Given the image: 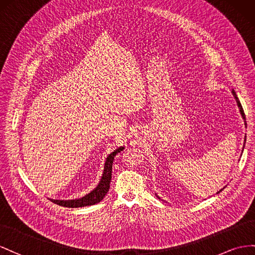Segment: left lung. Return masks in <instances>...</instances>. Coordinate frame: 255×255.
Masks as SVG:
<instances>
[{
  "label": "left lung",
  "mask_w": 255,
  "mask_h": 255,
  "mask_svg": "<svg viewBox=\"0 0 255 255\" xmlns=\"http://www.w3.org/2000/svg\"><path fill=\"white\" fill-rule=\"evenodd\" d=\"M232 94H233V96H234V98H235V100H236V103H237V106H238V108H239V112H241V115H242V118L244 119V123H245V126H246V128H247V122H246V116H245V112H244V109H243V107H242V105H241V101H239V99H238V97H237V95H236V93H235V91L234 90H232ZM245 144H246V136H245ZM244 147H245V145H244ZM243 150H244V148H243ZM223 190V188L221 189V190H219L218 191L217 193H220L221 191ZM157 195V194H156ZM158 196V199H160L159 198V195H157Z\"/></svg>",
  "instance_id": "8db88e82"
}]
</instances>
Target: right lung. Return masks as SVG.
Returning <instances> with one entry per match:
<instances>
[{"label":"right lung","instance_id":"1","mask_svg":"<svg viewBox=\"0 0 255 255\" xmlns=\"http://www.w3.org/2000/svg\"><path fill=\"white\" fill-rule=\"evenodd\" d=\"M125 146H120L113 150L111 154H109L106 158L105 165H104V172L101 178L99 180L98 185L93 189L91 192L85 194L82 198L79 199H72V200H56V199H50L53 203L57 205H61L64 207H70V208H76V207H84V206H90L94 205L96 203H99L101 200L105 198V195L108 193L109 189H110V183L112 178V165H113V160L116 154L121 152Z\"/></svg>","mask_w":255,"mask_h":255}]
</instances>
